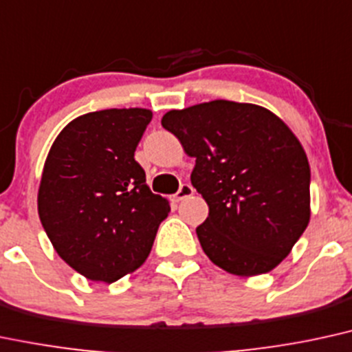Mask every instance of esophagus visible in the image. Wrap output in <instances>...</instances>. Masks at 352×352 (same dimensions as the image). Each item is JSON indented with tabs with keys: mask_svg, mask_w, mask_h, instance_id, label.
<instances>
[{
	"mask_svg": "<svg viewBox=\"0 0 352 352\" xmlns=\"http://www.w3.org/2000/svg\"><path fill=\"white\" fill-rule=\"evenodd\" d=\"M193 193H195V190H193L192 185L184 184V185H182V187L179 188V192L173 195V200H175V201H182V200H185V198L192 197Z\"/></svg>",
	"mask_w": 352,
	"mask_h": 352,
	"instance_id": "esophagus-1",
	"label": "esophagus"
}]
</instances>
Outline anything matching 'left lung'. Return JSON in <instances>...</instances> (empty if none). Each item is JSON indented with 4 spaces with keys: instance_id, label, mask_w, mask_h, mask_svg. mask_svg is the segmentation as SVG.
I'll use <instances>...</instances> for the list:
<instances>
[{
    "instance_id": "obj_1",
    "label": "left lung",
    "mask_w": 352,
    "mask_h": 352,
    "mask_svg": "<svg viewBox=\"0 0 352 352\" xmlns=\"http://www.w3.org/2000/svg\"><path fill=\"white\" fill-rule=\"evenodd\" d=\"M162 126L195 157L192 185L208 203L197 228L213 264L239 277L277 267L310 223V164L269 109L214 100L165 113Z\"/></svg>"
}]
</instances>
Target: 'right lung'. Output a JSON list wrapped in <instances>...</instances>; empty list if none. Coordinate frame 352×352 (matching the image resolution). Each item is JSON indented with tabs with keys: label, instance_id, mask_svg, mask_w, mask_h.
<instances>
[{
	"label": "right lung",
	"instance_id": "1",
	"mask_svg": "<svg viewBox=\"0 0 352 352\" xmlns=\"http://www.w3.org/2000/svg\"><path fill=\"white\" fill-rule=\"evenodd\" d=\"M151 109L113 108L75 118L50 147L37 210L58 256L95 282H116L141 267L167 198L154 195L134 152Z\"/></svg>",
	"mask_w": 352,
	"mask_h": 352
}]
</instances>
